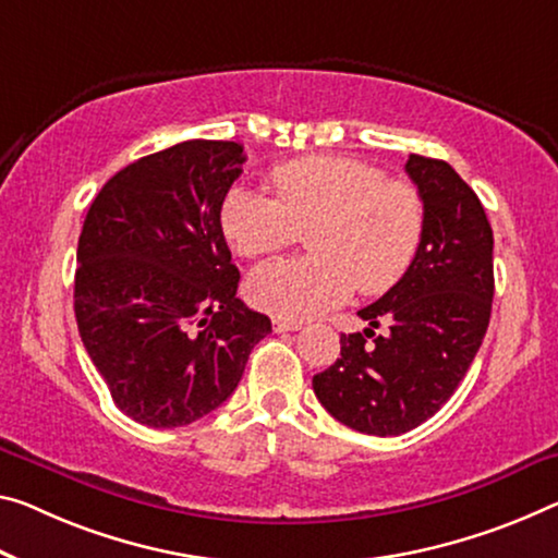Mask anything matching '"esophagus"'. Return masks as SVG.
Instances as JSON below:
<instances>
[{
  "instance_id": "34e87169",
  "label": "esophagus",
  "mask_w": 558,
  "mask_h": 558,
  "mask_svg": "<svg viewBox=\"0 0 558 558\" xmlns=\"http://www.w3.org/2000/svg\"><path fill=\"white\" fill-rule=\"evenodd\" d=\"M274 324V331H296V329H302V322H291V319H274L271 322Z\"/></svg>"
}]
</instances>
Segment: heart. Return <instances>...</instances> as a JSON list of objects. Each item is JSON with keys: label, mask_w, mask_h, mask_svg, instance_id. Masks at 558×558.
I'll use <instances>...</instances> for the list:
<instances>
[{"label": "heart", "mask_w": 558, "mask_h": 558, "mask_svg": "<svg viewBox=\"0 0 558 558\" xmlns=\"http://www.w3.org/2000/svg\"><path fill=\"white\" fill-rule=\"evenodd\" d=\"M277 196L234 186L221 202L227 242L242 256L277 252L306 231L308 256L274 259L246 279L262 312L302 322L337 306L356 284L381 294L404 277L422 246L424 196L379 167L347 157H306L271 169Z\"/></svg>", "instance_id": "heart-1"}]
</instances>
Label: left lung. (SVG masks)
<instances>
[{
  "label": "left lung",
  "instance_id": "left-lung-1",
  "mask_svg": "<svg viewBox=\"0 0 558 558\" xmlns=\"http://www.w3.org/2000/svg\"><path fill=\"white\" fill-rule=\"evenodd\" d=\"M407 174L424 196L422 246L397 284L359 316L364 333H341V356L312 387L349 428L407 434L447 404L474 362L492 316L494 234L474 190L447 161L409 154ZM387 338L372 340L378 322Z\"/></svg>",
  "mask_w": 558,
  "mask_h": 558
}]
</instances>
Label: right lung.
Listing matches in <instances>:
<instances>
[{"label":"right lung","mask_w":558,"mask_h":558,"mask_svg":"<svg viewBox=\"0 0 558 558\" xmlns=\"http://www.w3.org/2000/svg\"><path fill=\"white\" fill-rule=\"evenodd\" d=\"M236 142L190 140L117 171L76 246L74 316L111 399L144 426H186L234 393L267 314L236 296L221 202Z\"/></svg>","instance_id":"right-lung-1"}]
</instances>
